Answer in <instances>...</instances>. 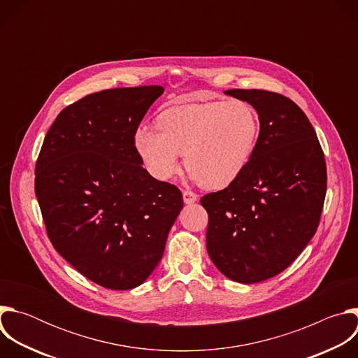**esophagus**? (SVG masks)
<instances>
[{
	"label": "esophagus",
	"instance_id": "obj_1",
	"mask_svg": "<svg viewBox=\"0 0 358 358\" xmlns=\"http://www.w3.org/2000/svg\"><path fill=\"white\" fill-rule=\"evenodd\" d=\"M182 196H184V202L185 203H194L198 199V195L195 192H192V191H188V189H185L182 192Z\"/></svg>",
	"mask_w": 358,
	"mask_h": 358
}]
</instances>
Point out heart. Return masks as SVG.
Masks as SVG:
<instances>
[{
    "label": "heart",
    "instance_id": "b5f03b06",
    "mask_svg": "<svg viewBox=\"0 0 358 358\" xmlns=\"http://www.w3.org/2000/svg\"><path fill=\"white\" fill-rule=\"evenodd\" d=\"M261 133L259 115L241 99L174 106L157 117V127L140 126L134 148L145 170L160 181L181 167L207 189L231 185L248 167Z\"/></svg>",
    "mask_w": 358,
    "mask_h": 358
}]
</instances>
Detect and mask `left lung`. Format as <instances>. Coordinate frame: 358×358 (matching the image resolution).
I'll list each match as a JSON object with an SVG mask.
<instances>
[{"instance_id": "obj_1", "label": "left lung", "mask_w": 358, "mask_h": 358, "mask_svg": "<svg viewBox=\"0 0 358 358\" xmlns=\"http://www.w3.org/2000/svg\"><path fill=\"white\" fill-rule=\"evenodd\" d=\"M225 94L257 109L261 133L243 173L203 195L207 250L218 271L258 283L285 271L315 236L327 189L326 160L308 116L289 97L258 89Z\"/></svg>"}]
</instances>
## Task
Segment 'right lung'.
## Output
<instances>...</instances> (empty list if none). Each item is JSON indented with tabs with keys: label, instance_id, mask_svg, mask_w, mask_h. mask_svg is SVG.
Instances as JSON below:
<instances>
[{
	"label": "right lung",
	"instance_id": "obj_1",
	"mask_svg": "<svg viewBox=\"0 0 358 358\" xmlns=\"http://www.w3.org/2000/svg\"><path fill=\"white\" fill-rule=\"evenodd\" d=\"M163 86L96 92L66 106L48 130L35 194L54 248L106 289L141 285L163 258L184 202L141 167L134 133Z\"/></svg>",
	"mask_w": 358,
	"mask_h": 358
}]
</instances>
